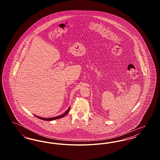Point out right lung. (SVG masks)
Here are the masks:
<instances>
[{
	"label": "right lung",
	"mask_w": 160,
	"mask_h": 160,
	"mask_svg": "<svg viewBox=\"0 0 160 160\" xmlns=\"http://www.w3.org/2000/svg\"><path fill=\"white\" fill-rule=\"evenodd\" d=\"M69 110H70V107H69L68 109L66 111V112L65 113H63V114H62V115H60V116H56V117H53V118H41V117H39V116H35L36 117H37L39 119H42V120H44V121H53V120H55V119H59V118H63V117H64V116H65L67 113H68L69 111Z\"/></svg>",
	"instance_id": "obj_1"
}]
</instances>
